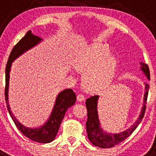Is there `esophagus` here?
Segmentation results:
<instances>
[{"instance_id":"obj_1","label":"esophagus","mask_w":156,"mask_h":156,"mask_svg":"<svg viewBox=\"0 0 156 156\" xmlns=\"http://www.w3.org/2000/svg\"><path fill=\"white\" fill-rule=\"evenodd\" d=\"M77 100L79 101H83L84 100L85 97H84V95H83L81 94H80L77 95Z\"/></svg>"}]
</instances>
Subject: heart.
<instances>
[{"label":"heart","instance_id":"1","mask_svg":"<svg viewBox=\"0 0 156 156\" xmlns=\"http://www.w3.org/2000/svg\"><path fill=\"white\" fill-rule=\"evenodd\" d=\"M74 65L76 69L85 72L83 76L85 89L95 93L110 84L116 69V59L108 47L94 43L77 54Z\"/></svg>","mask_w":156,"mask_h":156}]
</instances>
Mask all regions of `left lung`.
I'll return each mask as SVG.
<instances>
[{
    "label": "left lung",
    "mask_w": 156,
    "mask_h": 156,
    "mask_svg": "<svg viewBox=\"0 0 156 156\" xmlns=\"http://www.w3.org/2000/svg\"><path fill=\"white\" fill-rule=\"evenodd\" d=\"M140 68L143 72V73L149 80L150 73L148 66L145 63L142 62L140 63ZM148 89H149V85L145 84L144 102H143L141 111H140V113L137 119L135 121L134 123L130 127L125 129L123 131L119 132V133H109V132L104 130L101 126L98 112V101L99 99L98 95H94V96H92L87 99L86 106L87 109V121L86 122V127L88 139L90 142L94 145L99 147V148H108L119 144L123 141L125 139L127 138L129 135L134 131L137 126L140 124V122H141L143 117H144V113H145Z\"/></svg>",
    "instance_id": "obj_1"
}]
</instances>
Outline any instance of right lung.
<instances>
[{"mask_svg": "<svg viewBox=\"0 0 156 156\" xmlns=\"http://www.w3.org/2000/svg\"><path fill=\"white\" fill-rule=\"evenodd\" d=\"M43 41L42 38L32 34L31 30H29L27 34L18 42L14 47L8 58L6 69H5V101L8 112L12 117L18 129L21 133L30 140L39 143H50L55 139L58 129L60 127L62 120L64 118L66 111L71 106L73 105L76 100V94L72 89H66L61 91L56 97L55 102L48 119L41 126L38 127H27L19 122L16 116L11 111L8 103V87H9V79L10 71L12 62L22 55L30 50L34 47L39 44Z\"/></svg>", "mask_w": 156, "mask_h": 156, "instance_id": "add662e5", "label": "right lung"}]
</instances>
